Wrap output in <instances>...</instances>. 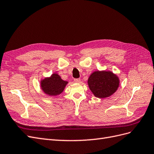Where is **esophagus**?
Wrapping results in <instances>:
<instances>
[{
  "label": "esophagus",
  "instance_id": "esophagus-1",
  "mask_svg": "<svg viewBox=\"0 0 154 154\" xmlns=\"http://www.w3.org/2000/svg\"><path fill=\"white\" fill-rule=\"evenodd\" d=\"M80 79H79V78H77V79H74V82H75V83H80Z\"/></svg>",
  "mask_w": 154,
  "mask_h": 154
}]
</instances>
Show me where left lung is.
Segmentation results:
<instances>
[{"mask_svg":"<svg viewBox=\"0 0 154 154\" xmlns=\"http://www.w3.org/2000/svg\"><path fill=\"white\" fill-rule=\"evenodd\" d=\"M87 83L96 97L105 98L112 95L118 90L119 79L112 71H97L91 74Z\"/></svg>","mask_w":154,"mask_h":154,"instance_id":"left-lung-1","label":"left lung"}]
</instances>
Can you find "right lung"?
Segmentation results:
<instances>
[{"instance_id":"1","label":"right lung","mask_w":154,"mask_h":154,"mask_svg":"<svg viewBox=\"0 0 154 154\" xmlns=\"http://www.w3.org/2000/svg\"><path fill=\"white\" fill-rule=\"evenodd\" d=\"M67 83L68 82L63 80L57 73H53L40 81V87L45 94L55 96L61 94Z\"/></svg>"}]
</instances>
